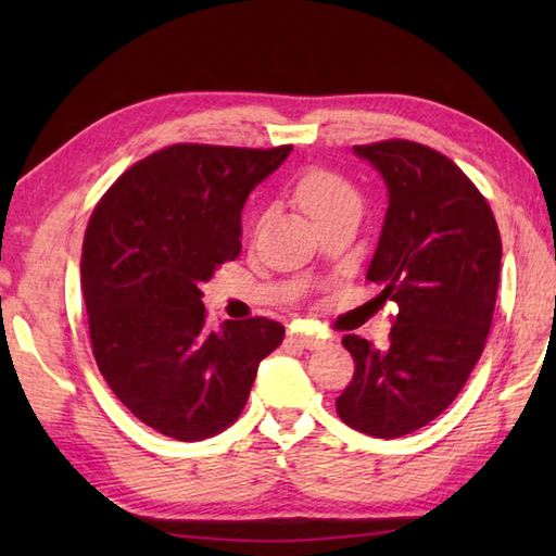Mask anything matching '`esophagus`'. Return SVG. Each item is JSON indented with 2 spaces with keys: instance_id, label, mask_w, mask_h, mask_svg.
<instances>
[{
  "instance_id": "1",
  "label": "esophagus",
  "mask_w": 556,
  "mask_h": 556,
  "mask_svg": "<svg viewBox=\"0 0 556 556\" xmlns=\"http://www.w3.org/2000/svg\"><path fill=\"white\" fill-rule=\"evenodd\" d=\"M289 339L293 341V344H299V346L308 349V351L320 349V346L327 344V341H325L323 337H315V334H289Z\"/></svg>"
}]
</instances>
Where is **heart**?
I'll list each match as a JSON object with an SVG mask.
<instances>
[{
    "label": "heart",
    "mask_w": 556,
    "mask_h": 556,
    "mask_svg": "<svg viewBox=\"0 0 556 556\" xmlns=\"http://www.w3.org/2000/svg\"><path fill=\"white\" fill-rule=\"evenodd\" d=\"M296 200L315 222L341 210L361 207L358 193L353 191V186L325 169H313L303 176L296 186Z\"/></svg>",
    "instance_id": "b5f03b06"
}]
</instances>
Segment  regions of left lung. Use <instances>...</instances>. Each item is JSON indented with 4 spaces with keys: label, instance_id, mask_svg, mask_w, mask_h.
I'll use <instances>...</instances> for the list:
<instances>
[{
    "label": "left lung",
    "instance_id": "left-lung-1",
    "mask_svg": "<svg viewBox=\"0 0 556 556\" xmlns=\"http://www.w3.org/2000/svg\"><path fill=\"white\" fill-rule=\"evenodd\" d=\"M387 184L389 207L368 279L399 313L389 344L346 334L356 372L337 399L349 428L394 440L434 420L480 361L497 301L502 239L488 200L428 146H356Z\"/></svg>",
    "mask_w": 556,
    "mask_h": 556
}]
</instances>
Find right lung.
<instances>
[{
  "instance_id": "obj_1",
  "label": "right lung",
  "mask_w": 556,
  "mask_h": 556,
  "mask_svg": "<svg viewBox=\"0 0 556 556\" xmlns=\"http://www.w3.org/2000/svg\"><path fill=\"white\" fill-rule=\"evenodd\" d=\"M291 150L169 146L92 210L80 255L92 356L140 422L179 442L229 428L285 339L267 317L210 329L200 285L239 257L245 200Z\"/></svg>"
}]
</instances>
